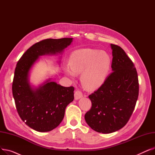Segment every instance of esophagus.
Returning a JSON list of instances; mask_svg holds the SVG:
<instances>
[{
	"label": "esophagus",
	"mask_w": 155,
	"mask_h": 155,
	"mask_svg": "<svg viewBox=\"0 0 155 155\" xmlns=\"http://www.w3.org/2000/svg\"><path fill=\"white\" fill-rule=\"evenodd\" d=\"M74 96H75V100H78L79 99L82 98V97H83V94H82V93L80 91H76L75 92Z\"/></svg>",
	"instance_id": "esophagus-1"
}]
</instances>
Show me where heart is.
<instances>
[{
    "instance_id": "1",
    "label": "heart",
    "mask_w": 155,
    "mask_h": 155,
    "mask_svg": "<svg viewBox=\"0 0 155 155\" xmlns=\"http://www.w3.org/2000/svg\"><path fill=\"white\" fill-rule=\"evenodd\" d=\"M69 67L64 71L67 76L74 78L81 73L83 86L89 91L101 87L106 80L112 66V58L105 51L92 48H82L73 51L69 58Z\"/></svg>"
}]
</instances>
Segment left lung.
<instances>
[{"mask_svg": "<svg viewBox=\"0 0 155 155\" xmlns=\"http://www.w3.org/2000/svg\"><path fill=\"white\" fill-rule=\"evenodd\" d=\"M112 72L104 84L88 96L92 107L85 115L94 131L108 134L123 128L131 117L139 94L134 63L120 46L110 44Z\"/></svg>", "mask_w": 155, "mask_h": 155, "instance_id": "left-lung-1", "label": "left lung"}]
</instances>
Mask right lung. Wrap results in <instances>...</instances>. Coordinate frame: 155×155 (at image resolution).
<instances>
[{"label": "right lung", "instance_id": "1", "mask_svg": "<svg viewBox=\"0 0 155 155\" xmlns=\"http://www.w3.org/2000/svg\"><path fill=\"white\" fill-rule=\"evenodd\" d=\"M73 38L46 39L31 46L18 61L12 94L16 109L26 125L39 132L50 131L62 121L65 109L74 99V87H65L48 79L38 88L29 81L31 68L40 56L61 53Z\"/></svg>", "mask_w": 155, "mask_h": 155}]
</instances>
